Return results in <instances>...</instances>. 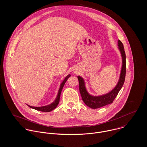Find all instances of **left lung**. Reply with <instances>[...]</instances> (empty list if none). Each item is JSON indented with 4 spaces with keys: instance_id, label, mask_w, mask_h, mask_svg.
Here are the masks:
<instances>
[{
    "instance_id": "8db88e82",
    "label": "left lung",
    "mask_w": 147,
    "mask_h": 147,
    "mask_svg": "<svg viewBox=\"0 0 147 147\" xmlns=\"http://www.w3.org/2000/svg\"><path fill=\"white\" fill-rule=\"evenodd\" d=\"M118 48L121 53L122 57V67L119 82L114 89L109 93L103 96H93L89 94L87 92L85 86L84 79L79 76H78L79 82V90L82 100L85 105L92 109L100 108L105 105L113 103L125 83L126 72V54L122 42L120 40H118Z\"/></svg>"
}]
</instances>
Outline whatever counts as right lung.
<instances>
[{
	"label": "right lung",
	"mask_w": 147,
	"mask_h": 147,
	"mask_svg": "<svg viewBox=\"0 0 147 147\" xmlns=\"http://www.w3.org/2000/svg\"><path fill=\"white\" fill-rule=\"evenodd\" d=\"M71 76L70 75H67L65 78L64 79L63 82L61 83V85H60V88L58 91V93L57 95V97H56L55 101L51 103L50 105H47V106H41V107H34V106H31L28 105L29 107H30V108L34 109L35 110H37L38 111H43V112H49L52 111L53 110H54V109H55L57 107V106L58 105L59 102V100H60V97H61V92L62 90L63 89L64 85L65 84V83L66 82V81L67 80V79Z\"/></svg>",
	"instance_id": "obj_1"
}]
</instances>
